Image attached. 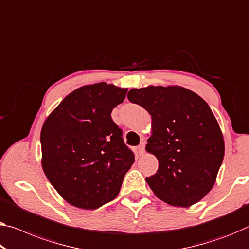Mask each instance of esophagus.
<instances>
[{
  "mask_svg": "<svg viewBox=\"0 0 249 249\" xmlns=\"http://www.w3.org/2000/svg\"><path fill=\"white\" fill-rule=\"evenodd\" d=\"M137 150H138V154H139L140 156L143 155V152H144V142H141L139 146L137 147Z\"/></svg>",
  "mask_w": 249,
  "mask_h": 249,
  "instance_id": "esophagus-1",
  "label": "esophagus"
}]
</instances>
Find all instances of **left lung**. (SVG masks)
<instances>
[{"label":"left lung","mask_w":249,"mask_h":249,"mask_svg":"<svg viewBox=\"0 0 249 249\" xmlns=\"http://www.w3.org/2000/svg\"><path fill=\"white\" fill-rule=\"evenodd\" d=\"M128 99L152 119L146 150L159 167L146 181L154 194L176 207L201 200L215 185L225 155L223 133L207 102L179 86L131 89Z\"/></svg>","instance_id":"8db88e82"}]
</instances>
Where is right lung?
Returning <instances> with one entry per match:
<instances>
[{
	"label": "right lung",
	"instance_id": "1",
	"mask_svg": "<svg viewBox=\"0 0 249 249\" xmlns=\"http://www.w3.org/2000/svg\"><path fill=\"white\" fill-rule=\"evenodd\" d=\"M127 91L106 82L78 88L42 125V168L60 196L74 207L93 210L113 200L135 162L111 118Z\"/></svg>",
	"mask_w": 249,
	"mask_h": 249
}]
</instances>
